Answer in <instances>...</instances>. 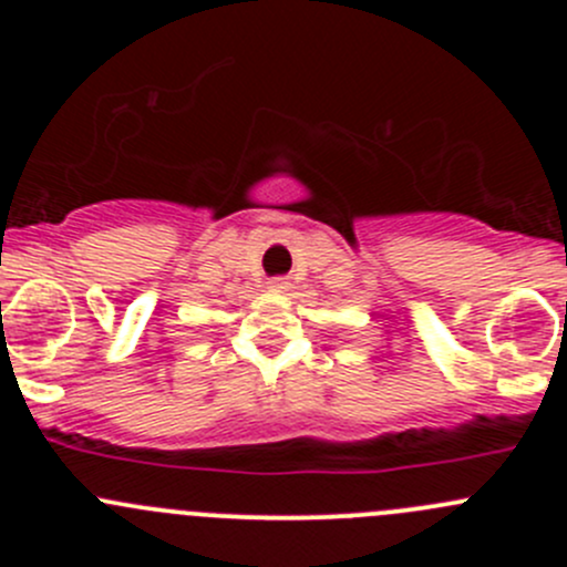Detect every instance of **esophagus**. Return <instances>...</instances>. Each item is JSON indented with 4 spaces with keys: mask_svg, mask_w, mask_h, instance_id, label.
<instances>
[{
    "mask_svg": "<svg viewBox=\"0 0 567 567\" xmlns=\"http://www.w3.org/2000/svg\"><path fill=\"white\" fill-rule=\"evenodd\" d=\"M268 288H271L274 293H288L290 282L285 277H277V279H271V282H268Z\"/></svg>",
    "mask_w": 567,
    "mask_h": 567,
    "instance_id": "esophagus-1",
    "label": "esophagus"
}]
</instances>
